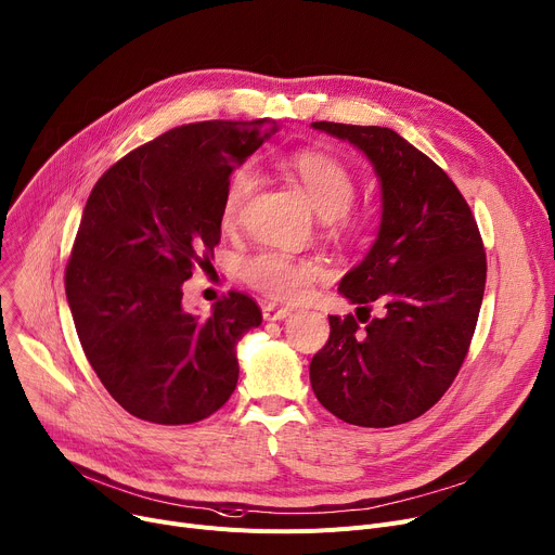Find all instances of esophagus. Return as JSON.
I'll list each match as a JSON object with an SVG mask.
<instances>
[{
	"mask_svg": "<svg viewBox=\"0 0 555 555\" xmlns=\"http://www.w3.org/2000/svg\"><path fill=\"white\" fill-rule=\"evenodd\" d=\"M292 312H289V308H281V306H276V304H266L263 306V319L266 321H283V319H287Z\"/></svg>",
	"mask_w": 555,
	"mask_h": 555,
	"instance_id": "obj_1",
	"label": "esophagus"
}]
</instances>
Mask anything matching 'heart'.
I'll use <instances>...</instances> for the list:
<instances>
[{"mask_svg": "<svg viewBox=\"0 0 555 555\" xmlns=\"http://www.w3.org/2000/svg\"><path fill=\"white\" fill-rule=\"evenodd\" d=\"M281 171L310 198L312 207L330 218L339 230H352L354 220L348 216V207L354 201L357 184L350 169L335 156L323 152H297L281 160ZM258 171L254 165L245 163L232 171L228 178L223 203H220V223L225 230L238 225L241 214L256 192ZM323 268L308 258H294L279 249H263L247 256L241 266V276L266 297L276 301H297L308 292L310 283L321 276Z\"/></svg>", "mask_w": 555, "mask_h": 555, "instance_id": "b5f03b06", "label": "heart"}]
</instances>
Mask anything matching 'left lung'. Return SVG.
Masks as SVG:
<instances>
[{
	"instance_id": "left-lung-1",
	"label": "left lung",
	"mask_w": 555,
	"mask_h": 555,
	"mask_svg": "<svg viewBox=\"0 0 555 555\" xmlns=\"http://www.w3.org/2000/svg\"><path fill=\"white\" fill-rule=\"evenodd\" d=\"M371 160L382 223L363 261L339 283L357 319L330 317L310 382L332 415L386 428L424 415L468 352L487 283V254L468 203L428 156L386 127L312 122ZM383 314L363 328L358 312Z\"/></svg>"
}]
</instances>
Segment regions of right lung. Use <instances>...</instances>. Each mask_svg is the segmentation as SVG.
<instances>
[{"mask_svg":"<svg viewBox=\"0 0 555 555\" xmlns=\"http://www.w3.org/2000/svg\"><path fill=\"white\" fill-rule=\"evenodd\" d=\"M276 129L274 120L182 125L95 182L66 266V299L95 375L138 420L194 424L236 388V344L261 325V310L230 292L196 317L182 308V283L214 258L228 178Z\"/></svg>","mask_w":555,"mask_h":555,"instance_id":"obj_1","label":"right lung"}]
</instances>
